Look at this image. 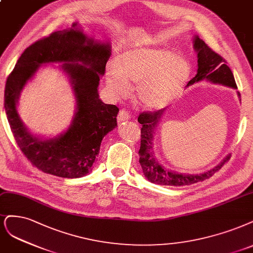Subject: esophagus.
Returning a JSON list of instances; mask_svg holds the SVG:
<instances>
[{
    "label": "esophagus",
    "mask_w": 253,
    "mask_h": 253,
    "mask_svg": "<svg viewBox=\"0 0 253 253\" xmlns=\"http://www.w3.org/2000/svg\"><path fill=\"white\" fill-rule=\"evenodd\" d=\"M130 118L129 113L126 110V109H121L119 111V114H118V121H125V120H128Z\"/></svg>",
    "instance_id": "esophagus-1"
}]
</instances>
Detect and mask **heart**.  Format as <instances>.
<instances>
[{
  "instance_id": "heart-1",
  "label": "heart",
  "mask_w": 253,
  "mask_h": 253,
  "mask_svg": "<svg viewBox=\"0 0 253 253\" xmlns=\"http://www.w3.org/2000/svg\"><path fill=\"white\" fill-rule=\"evenodd\" d=\"M191 72L188 60L168 49H133L121 55L118 67L108 72L109 88L116 95L136 83L135 96L146 109H159L175 99Z\"/></svg>"
}]
</instances>
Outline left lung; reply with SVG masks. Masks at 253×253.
<instances>
[{
  "mask_svg": "<svg viewBox=\"0 0 253 253\" xmlns=\"http://www.w3.org/2000/svg\"><path fill=\"white\" fill-rule=\"evenodd\" d=\"M194 47L198 52V71L197 75L188 82L187 85L200 81L207 80L213 84H221L234 89L238 88L233 74L230 68L227 66V62H226L225 58L208 47L207 43H205L204 41L200 40L199 37L195 38ZM239 96H241L240 93ZM164 110L165 108L156 110L154 112H141L138 117L139 124L142 125L140 150H139V156H140L139 163L141 164L144 176L147 178V180L155 183V184L169 186L190 185L194 184V183L210 179L214 172L222 169L223 165L228 161L229 157H227L216 168L204 173H200V175H186V173L168 170L161 167L158 161L156 160L153 152V135L157 125H158L164 113Z\"/></svg>",
  "mask_w": 253,
  "mask_h": 253,
  "instance_id": "obj_1",
  "label": "left lung"
}]
</instances>
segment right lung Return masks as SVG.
I'll return each instance as SVG.
<instances>
[{"label": "right lung", "mask_w": 253, "mask_h": 253, "mask_svg": "<svg viewBox=\"0 0 253 253\" xmlns=\"http://www.w3.org/2000/svg\"><path fill=\"white\" fill-rule=\"evenodd\" d=\"M110 54V45L88 39L74 23L33 42L17 59L6 81L4 108L15 142L33 167L60 178H80L91 170L102 138L117 126L119 109L103 103L97 92ZM45 62L64 63L75 84L78 112L64 135L41 141L25 129L15 106L24 84Z\"/></svg>", "instance_id": "right-lung-1"}]
</instances>
